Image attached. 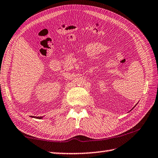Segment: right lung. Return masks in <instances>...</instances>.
Instances as JSON below:
<instances>
[{"label":"right lung","instance_id":"obj_1","mask_svg":"<svg viewBox=\"0 0 158 158\" xmlns=\"http://www.w3.org/2000/svg\"><path fill=\"white\" fill-rule=\"evenodd\" d=\"M33 117H34V116H33ZM34 118H42V117H40V116H38V117H34Z\"/></svg>","mask_w":158,"mask_h":158}]
</instances>
